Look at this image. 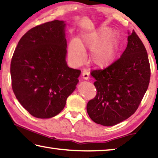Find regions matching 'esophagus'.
<instances>
[{"mask_svg":"<svg viewBox=\"0 0 158 158\" xmlns=\"http://www.w3.org/2000/svg\"><path fill=\"white\" fill-rule=\"evenodd\" d=\"M82 78L85 80H88L89 79V73L87 71H83L82 73Z\"/></svg>","mask_w":158,"mask_h":158,"instance_id":"34e87169","label":"esophagus"}]
</instances>
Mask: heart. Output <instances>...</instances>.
I'll return each mask as SVG.
<instances>
[{"mask_svg": "<svg viewBox=\"0 0 158 158\" xmlns=\"http://www.w3.org/2000/svg\"><path fill=\"white\" fill-rule=\"evenodd\" d=\"M118 46L116 34L106 27L84 34L80 40L73 39L69 45V56L73 64L81 65L86 59L85 50L90 51L89 59L96 67H108L115 59Z\"/></svg>", "mask_w": 158, "mask_h": 158, "instance_id": "b5f03b06", "label": "heart"}]
</instances>
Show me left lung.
I'll return each instance as SVG.
<instances>
[{
    "label": "left lung",
    "mask_w": 158,
    "mask_h": 158,
    "mask_svg": "<svg viewBox=\"0 0 158 158\" xmlns=\"http://www.w3.org/2000/svg\"><path fill=\"white\" fill-rule=\"evenodd\" d=\"M91 75L96 96L87 104L92 120L105 127L114 126L135 112L149 85L150 67L147 51L134 30L119 59Z\"/></svg>",
    "instance_id": "left-lung-1"
}]
</instances>
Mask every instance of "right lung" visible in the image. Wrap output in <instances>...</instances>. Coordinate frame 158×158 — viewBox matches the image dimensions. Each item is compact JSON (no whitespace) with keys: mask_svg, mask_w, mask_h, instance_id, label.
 <instances>
[{"mask_svg":"<svg viewBox=\"0 0 158 158\" xmlns=\"http://www.w3.org/2000/svg\"><path fill=\"white\" fill-rule=\"evenodd\" d=\"M64 21L41 24L27 31L15 49L10 64L13 93L35 117H54L64 108L81 71L65 61Z\"/></svg>","mask_w":158,"mask_h":158,"instance_id":"obj_1","label":"right lung"}]
</instances>
